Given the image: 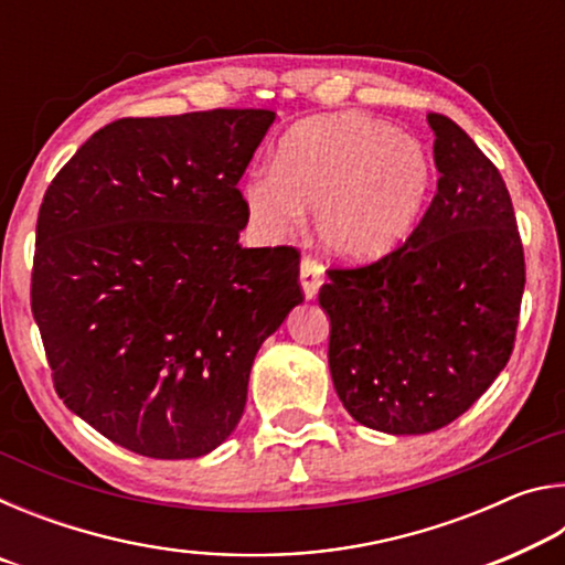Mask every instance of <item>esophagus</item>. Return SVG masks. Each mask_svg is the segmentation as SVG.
Instances as JSON below:
<instances>
[{
  "label": "esophagus",
  "instance_id": "1",
  "mask_svg": "<svg viewBox=\"0 0 565 565\" xmlns=\"http://www.w3.org/2000/svg\"><path fill=\"white\" fill-rule=\"evenodd\" d=\"M299 279H301V289H303V299H317V294H319V289H321V284H323V269H321V264H317L313 259H309V256H306V259H301V274H299Z\"/></svg>",
  "mask_w": 565,
  "mask_h": 565
}]
</instances>
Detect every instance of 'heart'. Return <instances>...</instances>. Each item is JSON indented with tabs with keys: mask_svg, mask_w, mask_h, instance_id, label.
I'll return each instance as SVG.
<instances>
[{
	"mask_svg": "<svg viewBox=\"0 0 565 565\" xmlns=\"http://www.w3.org/2000/svg\"><path fill=\"white\" fill-rule=\"evenodd\" d=\"M431 191V159L406 131L341 111L286 134L274 171L242 189L248 224L262 238H284L313 212V234L333 259L363 264L394 252L414 232Z\"/></svg>",
	"mask_w": 565,
	"mask_h": 565,
	"instance_id": "obj_1",
	"label": "heart"
}]
</instances>
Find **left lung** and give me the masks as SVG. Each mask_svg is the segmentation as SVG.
<instances>
[{"label": "left lung", "instance_id": "1", "mask_svg": "<svg viewBox=\"0 0 565 565\" xmlns=\"http://www.w3.org/2000/svg\"><path fill=\"white\" fill-rule=\"evenodd\" d=\"M428 124L438 181L414 234L376 264L327 271L319 291L333 388L391 436L436 431L481 398L509 363L525 284L499 169L456 121Z\"/></svg>", "mask_w": 565, "mask_h": 565}]
</instances>
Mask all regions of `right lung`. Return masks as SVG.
Instances as JSON below:
<instances>
[{"label":"right lung","mask_w":565,"mask_h":565,"mask_svg":"<svg viewBox=\"0 0 565 565\" xmlns=\"http://www.w3.org/2000/svg\"><path fill=\"white\" fill-rule=\"evenodd\" d=\"M274 119L111 121L46 189L32 313L54 388L134 454L174 461L222 446L256 351L303 301L296 248L238 244L248 216L236 184Z\"/></svg>","instance_id":"add662e5"}]
</instances>
